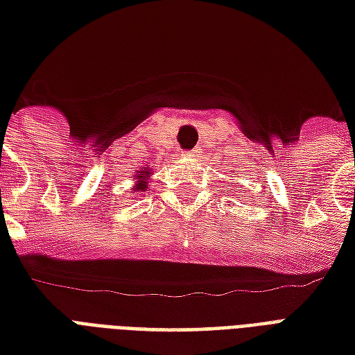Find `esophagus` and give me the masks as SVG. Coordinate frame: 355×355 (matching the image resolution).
<instances>
[{"mask_svg":"<svg viewBox=\"0 0 355 355\" xmlns=\"http://www.w3.org/2000/svg\"><path fill=\"white\" fill-rule=\"evenodd\" d=\"M198 152H199V148H193V150H186L184 156H196Z\"/></svg>","mask_w":355,"mask_h":355,"instance_id":"34e87169","label":"esophagus"}]
</instances>
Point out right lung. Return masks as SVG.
Here are the masks:
<instances>
[{"label":"right lung","mask_w":355,"mask_h":355,"mask_svg":"<svg viewBox=\"0 0 355 355\" xmlns=\"http://www.w3.org/2000/svg\"><path fill=\"white\" fill-rule=\"evenodd\" d=\"M143 173H144V177H143V175L139 177V184L135 186L133 190H137V191H144V190H146V180H148V178H146V177H148L150 173H148V171H146V169H144Z\"/></svg>","instance_id":"right-lung-1"}]
</instances>
